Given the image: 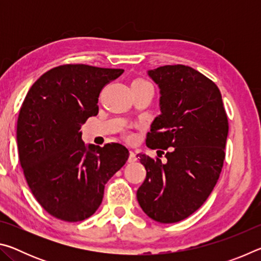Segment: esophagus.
I'll return each mask as SVG.
<instances>
[{
    "label": "esophagus",
    "instance_id": "obj_1",
    "mask_svg": "<svg viewBox=\"0 0 261 261\" xmlns=\"http://www.w3.org/2000/svg\"><path fill=\"white\" fill-rule=\"evenodd\" d=\"M137 161V156H136V153L132 151V149H130L129 151V162H135Z\"/></svg>",
    "mask_w": 261,
    "mask_h": 261
}]
</instances>
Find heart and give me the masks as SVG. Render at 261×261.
<instances>
[{
  "label": "heart",
  "instance_id": "heart-1",
  "mask_svg": "<svg viewBox=\"0 0 261 261\" xmlns=\"http://www.w3.org/2000/svg\"><path fill=\"white\" fill-rule=\"evenodd\" d=\"M131 84H148V82L145 81V79H143V78H136V79H134V81H132ZM127 138L132 139V138H134V136L129 135V137H127Z\"/></svg>",
  "mask_w": 261,
  "mask_h": 261
}]
</instances>
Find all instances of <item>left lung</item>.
<instances>
[{
	"instance_id": "obj_1",
	"label": "left lung",
	"mask_w": 261,
	"mask_h": 261,
	"mask_svg": "<svg viewBox=\"0 0 261 261\" xmlns=\"http://www.w3.org/2000/svg\"><path fill=\"white\" fill-rule=\"evenodd\" d=\"M160 87L161 115L146 136L148 148L167 159L138 154L146 178L137 199L160 223L187 219L204 204L220 177L226 156L228 117L218 86L183 64L148 71Z\"/></svg>"
}]
</instances>
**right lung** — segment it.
Listing matches in <instances>:
<instances>
[{
    "label": "right lung",
    "mask_w": 261,
    "mask_h": 261,
    "mask_svg": "<svg viewBox=\"0 0 261 261\" xmlns=\"http://www.w3.org/2000/svg\"><path fill=\"white\" fill-rule=\"evenodd\" d=\"M123 69L86 64L53 68L26 94L17 121L20 166L35 199L56 219L78 222L95 213L105 185L129 158L117 143L82 140V124L99 113L102 88Z\"/></svg>",
    "instance_id": "obj_1"
}]
</instances>
